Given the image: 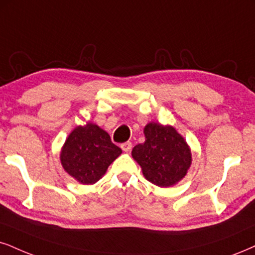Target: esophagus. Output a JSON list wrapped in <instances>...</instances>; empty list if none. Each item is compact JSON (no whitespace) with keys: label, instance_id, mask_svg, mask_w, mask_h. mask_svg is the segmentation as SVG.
<instances>
[{"label":"esophagus","instance_id":"obj_1","mask_svg":"<svg viewBox=\"0 0 255 255\" xmlns=\"http://www.w3.org/2000/svg\"><path fill=\"white\" fill-rule=\"evenodd\" d=\"M121 147L123 149V151L128 152L131 149H132V143H131V142H125V143L122 144Z\"/></svg>","mask_w":255,"mask_h":255}]
</instances>
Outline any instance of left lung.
Wrapping results in <instances>:
<instances>
[{"label": "left lung", "mask_w": 255, "mask_h": 255, "mask_svg": "<svg viewBox=\"0 0 255 255\" xmlns=\"http://www.w3.org/2000/svg\"><path fill=\"white\" fill-rule=\"evenodd\" d=\"M144 136L145 142L131 152L144 177L161 188L172 187L183 180L193 161L190 146L183 136L171 125L155 122L145 125Z\"/></svg>", "instance_id": "obj_1"}]
</instances>
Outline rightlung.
<instances>
[{
    "label": "right lung",
    "mask_w": 255,
    "mask_h": 255,
    "mask_svg": "<svg viewBox=\"0 0 255 255\" xmlns=\"http://www.w3.org/2000/svg\"><path fill=\"white\" fill-rule=\"evenodd\" d=\"M122 149L94 123L74 128L60 151L64 170L81 184H94L105 175L109 165L121 156Z\"/></svg>",
    "instance_id": "1"
}]
</instances>
